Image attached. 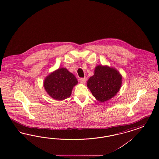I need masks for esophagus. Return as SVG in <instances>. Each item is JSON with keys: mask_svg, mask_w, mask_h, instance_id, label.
Masks as SVG:
<instances>
[{"mask_svg": "<svg viewBox=\"0 0 159 159\" xmlns=\"http://www.w3.org/2000/svg\"><path fill=\"white\" fill-rule=\"evenodd\" d=\"M87 78L86 77H83V78H80L79 79V82H80L82 84H84L86 82Z\"/></svg>", "mask_w": 159, "mask_h": 159, "instance_id": "esophagus-1", "label": "esophagus"}]
</instances>
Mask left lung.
I'll use <instances>...</instances> for the list:
<instances>
[{
  "instance_id": "1",
  "label": "left lung",
  "mask_w": 159,
  "mask_h": 159,
  "mask_svg": "<svg viewBox=\"0 0 159 159\" xmlns=\"http://www.w3.org/2000/svg\"><path fill=\"white\" fill-rule=\"evenodd\" d=\"M122 77L115 68L98 65L94 75L90 77L87 86L93 96L101 102L115 96L122 84Z\"/></svg>"
}]
</instances>
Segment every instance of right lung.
Instances as JSON below:
<instances>
[{
	"instance_id": "right-lung-1",
	"label": "right lung",
	"mask_w": 159,
	"mask_h": 159,
	"mask_svg": "<svg viewBox=\"0 0 159 159\" xmlns=\"http://www.w3.org/2000/svg\"><path fill=\"white\" fill-rule=\"evenodd\" d=\"M77 79L67 69L62 67L49 74L45 79L43 87L48 94L57 100H63L70 96Z\"/></svg>"
}]
</instances>
